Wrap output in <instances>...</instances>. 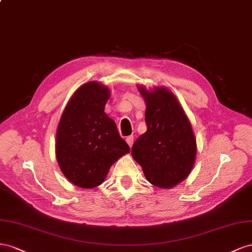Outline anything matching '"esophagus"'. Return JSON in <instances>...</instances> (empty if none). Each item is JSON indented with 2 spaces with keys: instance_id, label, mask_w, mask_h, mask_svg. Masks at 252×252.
Instances as JSON below:
<instances>
[{
  "instance_id": "obj_1",
  "label": "esophagus",
  "mask_w": 252,
  "mask_h": 252,
  "mask_svg": "<svg viewBox=\"0 0 252 252\" xmlns=\"http://www.w3.org/2000/svg\"><path fill=\"white\" fill-rule=\"evenodd\" d=\"M126 141L127 142V145L130 146V148H131V147L133 146V142H134V136H133V135L127 136L126 139Z\"/></svg>"
}]
</instances>
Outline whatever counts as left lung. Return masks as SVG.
I'll use <instances>...</instances> for the list:
<instances>
[{"label": "left lung", "mask_w": 252, "mask_h": 252, "mask_svg": "<svg viewBox=\"0 0 252 252\" xmlns=\"http://www.w3.org/2000/svg\"><path fill=\"white\" fill-rule=\"evenodd\" d=\"M139 92L147 104V132L134 142L132 156L151 184L171 188L191 172L196 140L184 110L170 91L157 88L148 92L139 88Z\"/></svg>", "instance_id": "left-lung-1"}]
</instances>
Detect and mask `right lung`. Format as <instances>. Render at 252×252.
I'll list each match as a JSON object with an SVG mask.
<instances>
[{
	"label": "right lung",
	"mask_w": 252,
	"mask_h": 252,
	"mask_svg": "<svg viewBox=\"0 0 252 252\" xmlns=\"http://www.w3.org/2000/svg\"><path fill=\"white\" fill-rule=\"evenodd\" d=\"M110 91L98 82L79 88L57 130L56 155L62 173L84 189L101 185L112 164L130 152L116 124L104 113Z\"/></svg>",
	"instance_id": "1"
}]
</instances>
